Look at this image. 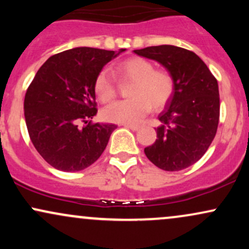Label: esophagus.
Instances as JSON below:
<instances>
[{"label":"esophagus","instance_id":"34e87169","mask_svg":"<svg viewBox=\"0 0 249 249\" xmlns=\"http://www.w3.org/2000/svg\"><path fill=\"white\" fill-rule=\"evenodd\" d=\"M124 126L126 128H130V130L132 131H137L139 128L138 125H133V124H124Z\"/></svg>","mask_w":249,"mask_h":249}]
</instances>
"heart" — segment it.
<instances>
[{"mask_svg":"<svg viewBox=\"0 0 249 249\" xmlns=\"http://www.w3.org/2000/svg\"><path fill=\"white\" fill-rule=\"evenodd\" d=\"M122 79L132 82L126 101L108 105L103 116L108 122L136 124L147 115L150 108L159 111L167 105L174 93V78L170 71L156 69L152 62L133 57L117 65ZM95 91L99 101L108 103L117 95L115 77L108 70H102L95 79Z\"/></svg>","mask_w":249,"mask_h":249,"instance_id":"b5f03b06","label":"heart"}]
</instances>
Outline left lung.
<instances>
[{
  "mask_svg": "<svg viewBox=\"0 0 249 249\" xmlns=\"http://www.w3.org/2000/svg\"><path fill=\"white\" fill-rule=\"evenodd\" d=\"M154 59L174 78V93L158 116L157 139L144 152L164 171L190 167L204 156L218 130L219 87L207 65L193 51L174 45L134 50Z\"/></svg>",
  "mask_w": 249,
  "mask_h": 249,
  "instance_id": "obj_1",
  "label": "left lung"
}]
</instances>
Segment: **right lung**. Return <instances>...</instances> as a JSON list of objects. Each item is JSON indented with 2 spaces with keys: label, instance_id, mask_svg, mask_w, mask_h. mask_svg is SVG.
Segmentation results:
<instances>
[{
  "label": "right lung",
  "instance_id": "obj_1",
  "mask_svg": "<svg viewBox=\"0 0 249 249\" xmlns=\"http://www.w3.org/2000/svg\"><path fill=\"white\" fill-rule=\"evenodd\" d=\"M73 48L49 57L24 97V118L37 152L64 172L92 165L107 147L115 124L92 123L97 113L95 79L119 53ZM84 122L83 129L79 123Z\"/></svg>",
  "mask_w": 249,
  "mask_h": 249
}]
</instances>
